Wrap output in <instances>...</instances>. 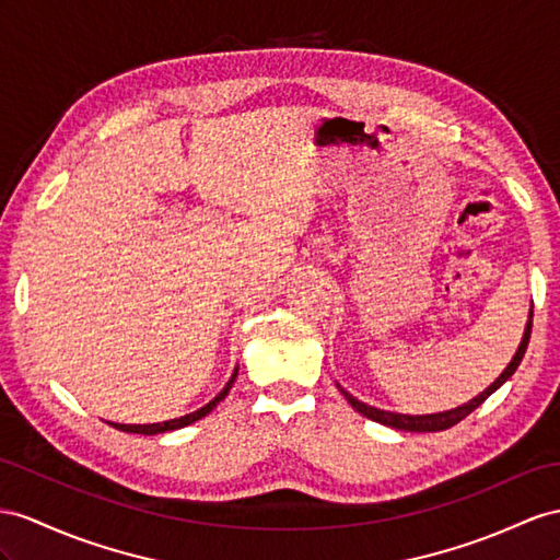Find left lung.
I'll return each mask as SVG.
<instances>
[{
    "label": "left lung",
    "instance_id": "obj_1",
    "mask_svg": "<svg viewBox=\"0 0 560 560\" xmlns=\"http://www.w3.org/2000/svg\"><path fill=\"white\" fill-rule=\"evenodd\" d=\"M529 334H533V307H529V314H527V324H525V331H523V338H521V346H518V350H515L513 360L506 364V369L501 371L499 378L494 383L487 385V388L480 395H476L472 399H468V402L458 405L454 409H447V411H435V413H397V411H385V409H376V407L360 402V399L352 397L346 388H340V385H338V390L352 405L354 411H360L362 417L376 421L381 425H388V428H395V430H405V433H438V430H447V428L456 425L458 421H464L470 411H476L487 397H490L494 390H499L501 385H504L515 374V369H518V364L523 362V354L527 350Z\"/></svg>",
    "mask_w": 560,
    "mask_h": 560
}]
</instances>
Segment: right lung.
Returning a JSON list of instances; mask_svg holds the SVG:
<instances>
[{"label":"right lung","mask_w":560,"mask_h":560,"mask_svg":"<svg viewBox=\"0 0 560 560\" xmlns=\"http://www.w3.org/2000/svg\"><path fill=\"white\" fill-rule=\"evenodd\" d=\"M236 376H238V366L234 369V374H232V378L226 381L224 388H222L218 395H214L206 407H200V409H196V411H191V413H186V417L170 419V421H163V423H143V425H141V423H132V425H127V423H110V425L122 430V433H135V435H161V433H167V430H179V428H184V425H191V423H196L198 419L208 417V413L222 402V399L229 395V390H232V385H234Z\"/></svg>","instance_id":"obj_1"}]
</instances>
